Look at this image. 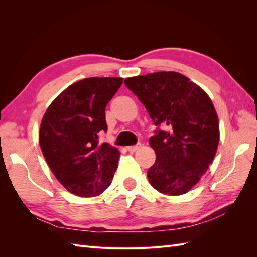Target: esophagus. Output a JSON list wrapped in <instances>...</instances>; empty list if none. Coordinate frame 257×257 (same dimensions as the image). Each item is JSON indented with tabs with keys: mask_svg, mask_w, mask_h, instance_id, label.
I'll use <instances>...</instances> for the list:
<instances>
[{
	"mask_svg": "<svg viewBox=\"0 0 257 257\" xmlns=\"http://www.w3.org/2000/svg\"><path fill=\"white\" fill-rule=\"evenodd\" d=\"M139 147H140V145H136V146H129V147H127V150H128L129 152H135V151H137V150L139 149Z\"/></svg>",
	"mask_w": 257,
	"mask_h": 257,
	"instance_id": "esophagus-1",
	"label": "esophagus"
}]
</instances>
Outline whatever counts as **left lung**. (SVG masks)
Instances as JSON below:
<instances>
[{"instance_id": "obj_1", "label": "left lung", "mask_w": 257, "mask_h": 257, "mask_svg": "<svg viewBox=\"0 0 257 257\" xmlns=\"http://www.w3.org/2000/svg\"><path fill=\"white\" fill-rule=\"evenodd\" d=\"M124 84L158 127L149 139L157 156L147 173L150 184L163 194L187 193L209 169L219 146V119L210 97L176 72L136 76Z\"/></svg>"}]
</instances>
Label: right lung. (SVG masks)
I'll list each match as a JSON object with an SVG mask.
<instances>
[{
  "instance_id": "obj_1",
  "label": "right lung",
  "mask_w": 257,
  "mask_h": 257,
  "mask_svg": "<svg viewBox=\"0 0 257 257\" xmlns=\"http://www.w3.org/2000/svg\"><path fill=\"white\" fill-rule=\"evenodd\" d=\"M120 77H90L70 85L43 117L40 146L54 176L70 193L101 194L110 185L120 152L98 136L107 132L105 109Z\"/></svg>"
}]
</instances>
